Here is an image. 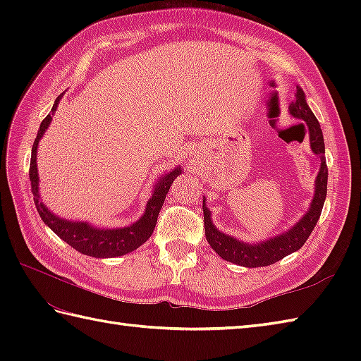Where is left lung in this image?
Wrapping results in <instances>:
<instances>
[{
  "mask_svg": "<svg viewBox=\"0 0 361 361\" xmlns=\"http://www.w3.org/2000/svg\"><path fill=\"white\" fill-rule=\"evenodd\" d=\"M296 99L288 106V113L296 119H301L307 126L310 149L319 158V171L315 178V194H313L310 208L307 212L299 219L296 224L287 231L278 234L270 239L248 243L242 242L235 237L221 233L212 224L211 211L206 206V198H203V217H204V233L206 240L211 245V248L217 255L233 262L235 265L256 268V267H267L271 265L278 260L283 259L291 252L298 251L309 239L313 228L317 226V221L323 211L326 194H327V164H326V147L323 130L319 127V122L315 118V114L310 110V106L305 101V94L302 88H296Z\"/></svg>",
  "mask_w": 361,
  "mask_h": 361,
  "instance_id": "8db88e82",
  "label": "left lung"
}]
</instances>
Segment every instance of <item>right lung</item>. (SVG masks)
Masks as SVG:
<instances>
[{"instance_id": "add662e5", "label": "right lung", "mask_w": 361, "mask_h": 361, "mask_svg": "<svg viewBox=\"0 0 361 361\" xmlns=\"http://www.w3.org/2000/svg\"><path fill=\"white\" fill-rule=\"evenodd\" d=\"M63 94H60L56 102H54L51 114H48L38 128L37 137L32 145V155H30V169H29V180H30V189L34 194V203L35 208L40 214L44 225H48L54 233H56L60 239L65 240L68 245H71L74 250H78L82 255H87L91 257L104 259V257H118L124 256L127 252H132L136 248H140L142 243L149 240L153 229H155L158 214L163 208V203L166 200V195L171 189L173 180L178 176L183 169L178 166L172 169L171 172L164 175H159L155 185H153L152 197L145 204V211L142 216L137 219L135 224L130 226L122 228H97L94 225L88 224V221H74L63 217H59L56 214L51 212L46 204L43 203L40 197V189H38V169H37V149L38 142L43 137L44 132L48 130L51 121L54 118V113L57 110V105Z\"/></svg>"}]
</instances>
